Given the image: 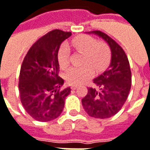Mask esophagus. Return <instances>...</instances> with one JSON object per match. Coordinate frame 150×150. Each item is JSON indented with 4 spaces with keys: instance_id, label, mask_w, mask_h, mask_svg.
Returning <instances> with one entry per match:
<instances>
[{
    "instance_id": "obj_1",
    "label": "esophagus",
    "mask_w": 150,
    "mask_h": 150,
    "mask_svg": "<svg viewBox=\"0 0 150 150\" xmlns=\"http://www.w3.org/2000/svg\"><path fill=\"white\" fill-rule=\"evenodd\" d=\"M77 87H78L77 85H72V86H71V89H72V90H75Z\"/></svg>"
}]
</instances>
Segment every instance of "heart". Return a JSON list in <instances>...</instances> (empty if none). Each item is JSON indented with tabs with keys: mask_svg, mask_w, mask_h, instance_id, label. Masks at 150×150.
<instances>
[{
	"mask_svg": "<svg viewBox=\"0 0 150 150\" xmlns=\"http://www.w3.org/2000/svg\"><path fill=\"white\" fill-rule=\"evenodd\" d=\"M69 47L83 52L82 64H85L81 66L70 67L67 70L65 79L69 83L74 85L84 83L93 76V69L96 71H101L109 61L110 52L104 43L98 42L92 36L81 35L69 40L68 46L66 44H62L59 47L57 58L61 69H65L69 65Z\"/></svg>",
	"mask_w": 150,
	"mask_h": 150,
	"instance_id": "b5f03b06",
	"label": "heart"
}]
</instances>
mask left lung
I'll return each instance as SVG.
<instances>
[{
  "label": "left lung",
  "mask_w": 150,
  "mask_h": 150,
  "mask_svg": "<svg viewBox=\"0 0 150 150\" xmlns=\"http://www.w3.org/2000/svg\"><path fill=\"white\" fill-rule=\"evenodd\" d=\"M104 40L109 45L111 59L108 69L93 80L95 87H89L81 103L92 117L107 119L119 112L127 99L132 86V72L128 58L112 38L99 30L88 32Z\"/></svg>",
  "instance_id": "left-lung-1"
}]
</instances>
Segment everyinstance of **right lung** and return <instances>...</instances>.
<instances>
[{
	"instance_id": "1",
	"label": "right lung",
	"mask_w": 150,
	"mask_h": 150,
	"mask_svg": "<svg viewBox=\"0 0 150 150\" xmlns=\"http://www.w3.org/2000/svg\"><path fill=\"white\" fill-rule=\"evenodd\" d=\"M71 32L50 31L37 40L23 61L18 89L20 99L32 118L46 122L57 118L63 112L70 87L60 90L64 80L58 76L57 54L61 43Z\"/></svg>"
}]
</instances>
